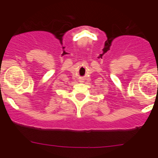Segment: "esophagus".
I'll return each mask as SVG.
<instances>
[{"mask_svg":"<svg viewBox=\"0 0 158 158\" xmlns=\"http://www.w3.org/2000/svg\"><path fill=\"white\" fill-rule=\"evenodd\" d=\"M79 81H80V82H83V79H80Z\"/></svg>","mask_w":158,"mask_h":158,"instance_id":"1","label":"esophagus"}]
</instances>
